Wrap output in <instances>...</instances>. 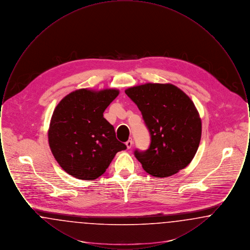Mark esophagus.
Returning a JSON list of instances; mask_svg holds the SVG:
<instances>
[{
    "label": "esophagus",
    "instance_id": "obj_1",
    "mask_svg": "<svg viewBox=\"0 0 250 250\" xmlns=\"http://www.w3.org/2000/svg\"><path fill=\"white\" fill-rule=\"evenodd\" d=\"M125 145H126L127 149H131V147H132V145H133V140L129 139V140L125 143Z\"/></svg>",
    "mask_w": 250,
    "mask_h": 250
}]
</instances>
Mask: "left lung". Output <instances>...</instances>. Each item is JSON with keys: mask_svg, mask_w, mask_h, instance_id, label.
Masks as SVG:
<instances>
[{"mask_svg": "<svg viewBox=\"0 0 250 250\" xmlns=\"http://www.w3.org/2000/svg\"><path fill=\"white\" fill-rule=\"evenodd\" d=\"M125 94L141 110L150 133L149 148L134 151L144 170L163 178L185 168L202 137V121L190 98L172 84H143Z\"/></svg>", "mask_w": 250, "mask_h": 250, "instance_id": "obj_1", "label": "left lung"}]
</instances>
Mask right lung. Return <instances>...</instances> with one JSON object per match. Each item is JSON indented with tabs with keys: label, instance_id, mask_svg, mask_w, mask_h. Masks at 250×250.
Here are the masks:
<instances>
[{
	"label": "right lung",
	"instance_id": "obj_1",
	"mask_svg": "<svg viewBox=\"0 0 250 250\" xmlns=\"http://www.w3.org/2000/svg\"><path fill=\"white\" fill-rule=\"evenodd\" d=\"M118 95L115 89H81L55 107L48 129L49 147L60 166L75 178H98L115 155L126 149L116 139L113 125L103 117Z\"/></svg>",
	"mask_w": 250,
	"mask_h": 250
}]
</instances>
